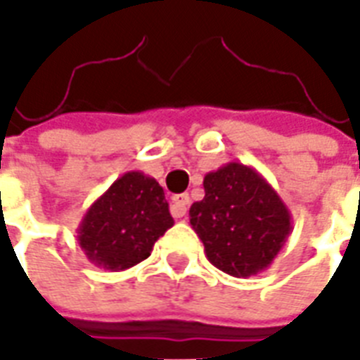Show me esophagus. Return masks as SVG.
Masks as SVG:
<instances>
[{
  "instance_id": "34e87169",
  "label": "esophagus",
  "mask_w": 360,
  "mask_h": 360,
  "mask_svg": "<svg viewBox=\"0 0 360 360\" xmlns=\"http://www.w3.org/2000/svg\"><path fill=\"white\" fill-rule=\"evenodd\" d=\"M188 208V195H175L172 204V216L173 218H183L187 214Z\"/></svg>"
}]
</instances>
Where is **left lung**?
<instances>
[{
	"instance_id": "obj_1",
	"label": "left lung",
	"mask_w": 360,
	"mask_h": 360,
	"mask_svg": "<svg viewBox=\"0 0 360 360\" xmlns=\"http://www.w3.org/2000/svg\"><path fill=\"white\" fill-rule=\"evenodd\" d=\"M204 198L191 206V226L206 258L233 278L264 271L293 231L278 191L250 165L229 162L204 175Z\"/></svg>"
}]
</instances>
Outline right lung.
Returning <instances> with one entry per match:
<instances>
[{
    "mask_svg": "<svg viewBox=\"0 0 360 360\" xmlns=\"http://www.w3.org/2000/svg\"><path fill=\"white\" fill-rule=\"evenodd\" d=\"M172 226L160 183L142 172H127L82 216L77 241L92 264L121 271L146 260Z\"/></svg>",
    "mask_w": 360,
    "mask_h": 360,
    "instance_id": "obj_1",
    "label": "right lung"
}]
</instances>
